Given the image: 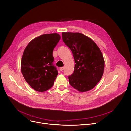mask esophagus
I'll return each instance as SVG.
<instances>
[{"label": "esophagus", "mask_w": 131, "mask_h": 131, "mask_svg": "<svg viewBox=\"0 0 131 131\" xmlns=\"http://www.w3.org/2000/svg\"><path fill=\"white\" fill-rule=\"evenodd\" d=\"M64 68L63 67H60V68H59V70H60V71H62L64 70Z\"/></svg>", "instance_id": "obj_1"}]
</instances>
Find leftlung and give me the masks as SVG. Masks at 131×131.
<instances>
[{
  "label": "left lung",
  "instance_id": "obj_1",
  "mask_svg": "<svg viewBox=\"0 0 131 131\" xmlns=\"http://www.w3.org/2000/svg\"><path fill=\"white\" fill-rule=\"evenodd\" d=\"M62 40L71 50L75 61L70 84L80 92L89 91L97 84L103 74L104 60L93 41L80 33H62Z\"/></svg>",
  "mask_w": 131,
  "mask_h": 131
}]
</instances>
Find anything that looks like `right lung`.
I'll return each instance as SVG.
<instances>
[{"instance_id":"1","label":"right lung","mask_w":131,"mask_h":131,"mask_svg":"<svg viewBox=\"0 0 131 131\" xmlns=\"http://www.w3.org/2000/svg\"><path fill=\"white\" fill-rule=\"evenodd\" d=\"M60 39L57 33L43 34L32 40L24 50L21 73L28 84L37 91H45L54 85L58 71L53 63V51Z\"/></svg>"}]
</instances>
